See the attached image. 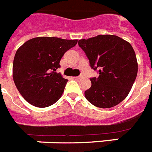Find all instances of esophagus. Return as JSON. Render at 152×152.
<instances>
[{
	"instance_id": "34e87169",
	"label": "esophagus",
	"mask_w": 152,
	"mask_h": 152,
	"mask_svg": "<svg viewBox=\"0 0 152 152\" xmlns=\"http://www.w3.org/2000/svg\"><path fill=\"white\" fill-rule=\"evenodd\" d=\"M82 75H79V76L75 77V78H76V79H80V78H82Z\"/></svg>"
}]
</instances>
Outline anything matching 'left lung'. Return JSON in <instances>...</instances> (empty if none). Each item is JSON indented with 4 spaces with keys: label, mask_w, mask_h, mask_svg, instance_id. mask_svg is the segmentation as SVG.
I'll use <instances>...</instances> for the list:
<instances>
[{
    "label": "left lung",
    "mask_w": 152,
    "mask_h": 152,
    "mask_svg": "<svg viewBox=\"0 0 152 152\" xmlns=\"http://www.w3.org/2000/svg\"><path fill=\"white\" fill-rule=\"evenodd\" d=\"M92 69L99 77H91L85 92L89 103L100 108L112 107L128 96L137 75L135 52L130 44L115 35H98L78 41Z\"/></svg>",
    "instance_id": "obj_1"
}]
</instances>
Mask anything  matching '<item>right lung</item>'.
I'll return each mask as SVG.
<instances>
[{
  "label": "right lung",
  "mask_w": 152,
  "mask_h": 152,
  "mask_svg": "<svg viewBox=\"0 0 152 152\" xmlns=\"http://www.w3.org/2000/svg\"><path fill=\"white\" fill-rule=\"evenodd\" d=\"M77 40L38 37L29 40L16 51L13 80L29 104L37 107L51 106L60 98L68 80L56 70L64 53Z\"/></svg>",
  "instance_id": "right-lung-1"
}]
</instances>
